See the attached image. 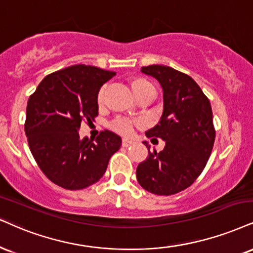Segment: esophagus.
I'll return each instance as SVG.
<instances>
[{"label": "esophagus", "mask_w": 253, "mask_h": 253, "mask_svg": "<svg viewBox=\"0 0 253 253\" xmlns=\"http://www.w3.org/2000/svg\"><path fill=\"white\" fill-rule=\"evenodd\" d=\"M131 144H132V141H130V139H126V138H124L123 142H122V145L126 146V148H127V146H130Z\"/></svg>", "instance_id": "34e87169"}]
</instances>
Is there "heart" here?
I'll list each match as a JSON object with an SVG mask.
<instances>
[{
    "instance_id": "1",
    "label": "heart",
    "mask_w": 253,
    "mask_h": 253,
    "mask_svg": "<svg viewBox=\"0 0 253 253\" xmlns=\"http://www.w3.org/2000/svg\"><path fill=\"white\" fill-rule=\"evenodd\" d=\"M131 89L133 93H135V96L141 92L146 91V90H154L151 84L149 83L148 81L143 79L132 80ZM104 98H105V88H102L99 90L98 96H97V102L99 105L103 104ZM112 129H114L115 131L122 133V135H130V133L132 132L133 123L130 120H126V118H117V120H115L114 123H112Z\"/></svg>"
}]
</instances>
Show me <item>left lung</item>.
Instances as JSON below:
<instances>
[{
    "label": "left lung",
    "instance_id": "left-lung-1",
    "mask_svg": "<svg viewBox=\"0 0 253 253\" xmlns=\"http://www.w3.org/2000/svg\"><path fill=\"white\" fill-rule=\"evenodd\" d=\"M163 89V114L146 137L165 142L161 152H150L138 164L137 180L146 191L170 196L189 188L202 173L212 151L216 131L210 101L189 75L171 67H143ZM157 141V139H156Z\"/></svg>",
    "mask_w": 253,
    "mask_h": 253
}]
</instances>
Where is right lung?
<instances>
[{
  "label": "right lung",
  "mask_w": 253,
  "mask_h": 253,
  "mask_svg": "<svg viewBox=\"0 0 253 253\" xmlns=\"http://www.w3.org/2000/svg\"><path fill=\"white\" fill-rule=\"evenodd\" d=\"M115 71L77 64L43 79L27 104L26 135L43 173L58 186L81 190L98 182L122 145L115 132L102 131L95 142L80 138L81 122L98 115L101 86Z\"/></svg>",
  "instance_id": "add662e5"
}]
</instances>
